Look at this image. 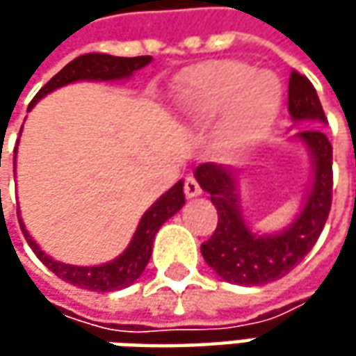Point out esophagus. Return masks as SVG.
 I'll return each mask as SVG.
<instances>
[{
    "instance_id": "esophagus-1",
    "label": "esophagus",
    "mask_w": 356,
    "mask_h": 356,
    "mask_svg": "<svg viewBox=\"0 0 356 356\" xmlns=\"http://www.w3.org/2000/svg\"><path fill=\"white\" fill-rule=\"evenodd\" d=\"M184 194L186 198H196V196H200L202 194V188H200V184L196 182V178H186L184 182Z\"/></svg>"
}]
</instances>
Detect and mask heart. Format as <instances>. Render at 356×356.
I'll use <instances>...</instances> for the list:
<instances>
[{
	"label": "heart",
	"instance_id": "1",
	"mask_svg": "<svg viewBox=\"0 0 356 356\" xmlns=\"http://www.w3.org/2000/svg\"><path fill=\"white\" fill-rule=\"evenodd\" d=\"M178 106L194 127L218 124L216 148L241 158L273 127L281 85L271 71H253L248 63H198L182 73Z\"/></svg>",
	"mask_w": 356,
	"mask_h": 356
}]
</instances>
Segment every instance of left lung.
Listing matches in <instances>:
<instances>
[{"label":"left lung","instance_id":"1","mask_svg":"<svg viewBox=\"0 0 356 356\" xmlns=\"http://www.w3.org/2000/svg\"><path fill=\"white\" fill-rule=\"evenodd\" d=\"M287 108L295 124H327L317 90L307 76L297 71L289 76ZM289 140H297L307 148L311 182L293 222L273 234H261L245 222L239 206L238 170L213 162L200 164L194 170L198 184L210 194L218 210V227L212 238L202 243V255L227 283L252 287L281 280L303 261L321 236L331 210L333 146L321 129L297 130Z\"/></svg>","mask_w":356,"mask_h":356}]
</instances>
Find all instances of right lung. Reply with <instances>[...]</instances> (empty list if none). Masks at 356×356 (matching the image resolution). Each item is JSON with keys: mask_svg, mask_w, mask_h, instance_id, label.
Returning <instances> with one entry per match:
<instances>
[{"mask_svg": "<svg viewBox=\"0 0 356 356\" xmlns=\"http://www.w3.org/2000/svg\"><path fill=\"white\" fill-rule=\"evenodd\" d=\"M150 61H152V57H113V55H104V53L81 55L69 65H65L61 71L35 95V99L31 101L27 111H31L45 95L53 92L55 89H61L65 85H71L76 81H122V79H130ZM15 156H17V148H15ZM13 166H15V160H13ZM184 204V180H178L166 194H162L143 213L127 250L118 257H115L113 261L101 264V266H71V264H63V261L53 259L31 238V234L27 232V227L21 220V213H17V216H19L21 232L27 239L29 248L57 277H61L63 281L76 285V287L104 293V291L124 289L143 275L144 267L152 255V243H154L158 229L166 220H170L174 213L180 212V208Z\"/></svg>", "mask_w": 356, "mask_h": 356, "instance_id": "add662e5", "label": "right lung"}]
</instances>
